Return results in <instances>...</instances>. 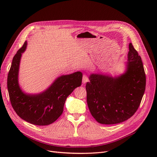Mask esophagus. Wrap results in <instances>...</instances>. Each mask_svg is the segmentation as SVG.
<instances>
[{"label":"esophagus","instance_id":"1","mask_svg":"<svg viewBox=\"0 0 157 157\" xmlns=\"http://www.w3.org/2000/svg\"><path fill=\"white\" fill-rule=\"evenodd\" d=\"M88 78L87 76L85 75V74H84V75L83 76V79H82V81H83V83L85 84L86 82H88Z\"/></svg>","mask_w":157,"mask_h":157}]
</instances>
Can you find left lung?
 Masks as SVG:
<instances>
[{"label":"left lung","mask_w":157,"mask_h":157,"mask_svg":"<svg viewBox=\"0 0 157 157\" xmlns=\"http://www.w3.org/2000/svg\"><path fill=\"white\" fill-rule=\"evenodd\" d=\"M86 85L89 110L101 124L121 123L132 117L141 104L146 88V74L141 58L129 44L127 71L113 78L92 74Z\"/></svg>","instance_id":"left-lung-1"}]
</instances>
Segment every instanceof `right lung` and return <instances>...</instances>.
Returning <instances> with one entry per match:
<instances>
[{"label":"right lung","instance_id":"right-lung-1","mask_svg":"<svg viewBox=\"0 0 157 157\" xmlns=\"http://www.w3.org/2000/svg\"><path fill=\"white\" fill-rule=\"evenodd\" d=\"M27 41L14 56L7 76V90L11 105L18 116L33 125H48L62 114L67 97L80 86L83 74L78 71L58 78L43 93L25 94L18 84V71L21 53L25 50Z\"/></svg>","mask_w":157,"mask_h":157}]
</instances>
